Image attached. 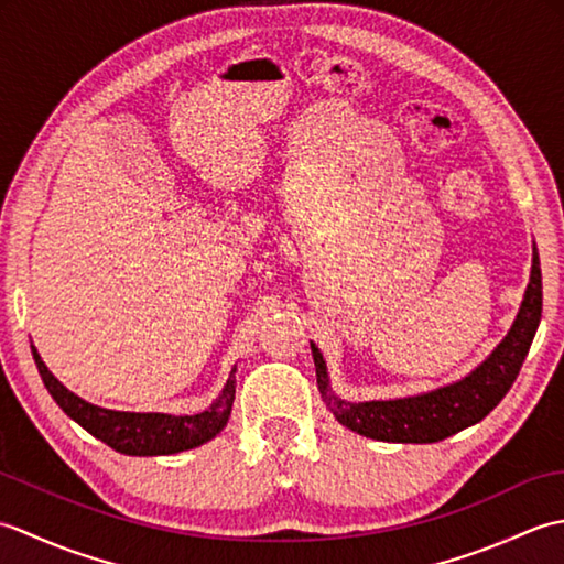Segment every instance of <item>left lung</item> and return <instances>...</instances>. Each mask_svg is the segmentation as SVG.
<instances>
[{"instance_id": "1", "label": "left lung", "mask_w": 564, "mask_h": 564, "mask_svg": "<svg viewBox=\"0 0 564 564\" xmlns=\"http://www.w3.org/2000/svg\"><path fill=\"white\" fill-rule=\"evenodd\" d=\"M541 313L543 275L541 259H538V249L533 245L531 279L529 285H525L517 319H513L507 337L497 344V349L480 366L473 368L470 373L460 380L446 382L441 388L404 394V398L349 402L332 390L327 361L322 358L315 341H310L322 400H325L327 410L341 426L366 438L388 443L443 441L467 426L482 422L505 400V394L513 386L525 361V354L531 349L538 325H541Z\"/></svg>"}]
</instances>
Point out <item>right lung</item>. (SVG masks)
Instances as JSON below:
<instances>
[{"label":"right lung","mask_w":564,"mask_h":564,"mask_svg":"<svg viewBox=\"0 0 564 564\" xmlns=\"http://www.w3.org/2000/svg\"><path fill=\"white\" fill-rule=\"evenodd\" d=\"M33 361L39 366L43 386L53 394L69 419L87 429L94 438L104 441L106 446L123 455H174L182 451H191L203 446L215 438L225 429L227 419L232 412L235 388H237V366L230 370L223 392L215 402L198 414H164V412H118L106 410V406L91 404L77 398L75 392L67 390L47 366L35 346H31Z\"/></svg>","instance_id":"right-lung-1"}]
</instances>
